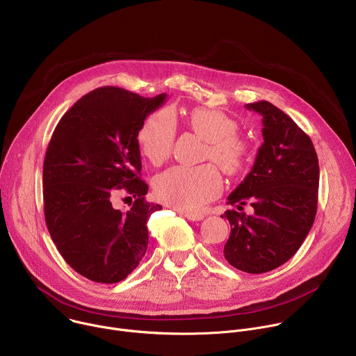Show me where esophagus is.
Segmentation results:
<instances>
[{
    "label": "esophagus",
    "instance_id": "1",
    "mask_svg": "<svg viewBox=\"0 0 356 356\" xmlns=\"http://www.w3.org/2000/svg\"><path fill=\"white\" fill-rule=\"evenodd\" d=\"M179 215L184 216L185 219L193 220V222H199V220L203 219L202 213H195V211H184V210H179Z\"/></svg>",
    "mask_w": 356,
    "mask_h": 356
}]
</instances>
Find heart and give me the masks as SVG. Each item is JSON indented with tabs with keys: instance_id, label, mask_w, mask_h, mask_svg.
I'll return each mask as SVG.
<instances>
[{
	"instance_id": "heart-1",
	"label": "heart",
	"mask_w": 356,
	"mask_h": 356,
	"mask_svg": "<svg viewBox=\"0 0 356 356\" xmlns=\"http://www.w3.org/2000/svg\"><path fill=\"white\" fill-rule=\"evenodd\" d=\"M189 127L206 140L204 159L215 161L225 174H237L244 164L247 146L236 134L237 123L226 113L196 108L186 115ZM177 124L167 109L149 116L141 124L137 140L143 154L153 164H163L172 153ZM222 177L218 168L207 163L197 167H172L160 174L154 182L157 196L181 210L192 211L215 199L222 192Z\"/></svg>"
}]
</instances>
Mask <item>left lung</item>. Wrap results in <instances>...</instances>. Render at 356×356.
<instances>
[{
    "label": "left lung",
    "mask_w": 356,
    "mask_h": 356,
    "mask_svg": "<svg viewBox=\"0 0 356 356\" xmlns=\"http://www.w3.org/2000/svg\"><path fill=\"white\" fill-rule=\"evenodd\" d=\"M247 109L262 116L264 143L227 203L243 210L248 202L254 215L226 210L232 232L223 255L240 270L264 273L289 261L307 237L317 211L320 168L312 138L289 115L268 101Z\"/></svg>",
    "instance_id": "left-lung-1"
}]
</instances>
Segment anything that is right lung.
<instances>
[{"label":"right lung","mask_w":356,"mask_h":356,"mask_svg":"<svg viewBox=\"0 0 356 356\" xmlns=\"http://www.w3.org/2000/svg\"><path fill=\"white\" fill-rule=\"evenodd\" d=\"M165 98L101 87L71 106L51 134L43 163L46 226L65 262L90 280L120 282L146 254L147 219L161 206L145 197L137 133ZM119 190L135 197L126 212L111 206Z\"/></svg>","instance_id":"obj_1"}]
</instances>
